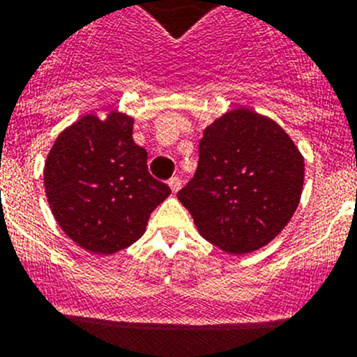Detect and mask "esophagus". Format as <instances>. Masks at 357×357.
<instances>
[{
	"mask_svg": "<svg viewBox=\"0 0 357 357\" xmlns=\"http://www.w3.org/2000/svg\"><path fill=\"white\" fill-rule=\"evenodd\" d=\"M169 187H170V190H172L176 194V192H178L179 188H181V179H179L178 176H174V178H170L169 179Z\"/></svg>",
	"mask_w": 357,
	"mask_h": 357,
	"instance_id": "34e87169",
	"label": "esophagus"
}]
</instances>
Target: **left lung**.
Wrapping results in <instances>:
<instances>
[{
  "mask_svg": "<svg viewBox=\"0 0 357 357\" xmlns=\"http://www.w3.org/2000/svg\"><path fill=\"white\" fill-rule=\"evenodd\" d=\"M303 158L277 122L246 107L210 123L194 178L178 192L201 237L226 253L266 246L291 221Z\"/></svg>",
  "mask_w": 357,
  "mask_h": 357,
  "instance_id": "left-lung-1",
  "label": "left lung"
}]
</instances>
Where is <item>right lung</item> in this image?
<instances>
[{"mask_svg":"<svg viewBox=\"0 0 357 357\" xmlns=\"http://www.w3.org/2000/svg\"><path fill=\"white\" fill-rule=\"evenodd\" d=\"M135 120L86 114L57 136L45 163L50 208L86 252L111 255L145 234L170 188L149 174L147 151L132 140Z\"/></svg>","mask_w":357,"mask_h":357,"instance_id":"obj_1","label":"right lung"}]
</instances>
